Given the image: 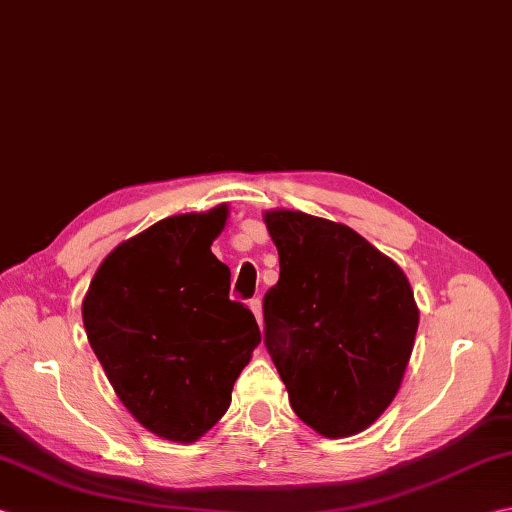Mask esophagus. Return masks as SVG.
Masks as SVG:
<instances>
[{"label": "esophagus", "mask_w": 512, "mask_h": 512, "mask_svg": "<svg viewBox=\"0 0 512 512\" xmlns=\"http://www.w3.org/2000/svg\"><path fill=\"white\" fill-rule=\"evenodd\" d=\"M250 310H253V315H255V319H257V324H259V328H264V313H262V299H253V302H250Z\"/></svg>", "instance_id": "obj_1"}]
</instances>
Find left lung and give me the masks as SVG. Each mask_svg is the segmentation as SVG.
Wrapping results in <instances>:
<instances>
[{"mask_svg": "<svg viewBox=\"0 0 512 512\" xmlns=\"http://www.w3.org/2000/svg\"><path fill=\"white\" fill-rule=\"evenodd\" d=\"M279 282L264 342L297 417L319 435L362 433L393 402L419 326L408 277L346 224L266 210Z\"/></svg>", "mask_w": 512, "mask_h": 512, "instance_id": "left-lung-1", "label": "left lung"}]
</instances>
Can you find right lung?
I'll use <instances>...</instances> for the list:
<instances>
[{
    "instance_id": "obj_1",
    "label": "right lung",
    "mask_w": 512,
    "mask_h": 512,
    "mask_svg": "<svg viewBox=\"0 0 512 512\" xmlns=\"http://www.w3.org/2000/svg\"><path fill=\"white\" fill-rule=\"evenodd\" d=\"M228 204L166 217L110 250L82 302L90 348L128 413L150 433L193 444L230 406L262 333L230 302L213 255Z\"/></svg>"
}]
</instances>
